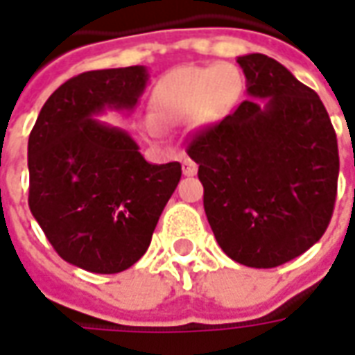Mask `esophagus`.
Instances as JSON below:
<instances>
[{
	"label": "esophagus",
	"instance_id": "34e87169",
	"mask_svg": "<svg viewBox=\"0 0 355 355\" xmlns=\"http://www.w3.org/2000/svg\"><path fill=\"white\" fill-rule=\"evenodd\" d=\"M182 173H184L186 177H193L198 173V163L190 159V157H184L182 159Z\"/></svg>",
	"mask_w": 355,
	"mask_h": 355
}]
</instances>
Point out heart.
I'll use <instances>...</instances> for the list:
<instances>
[{"label": "heart", "instance_id": "obj_1", "mask_svg": "<svg viewBox=\"0 0 355 355\" xmlns=\"http://www.w3.org/2000/svg\"><path fill=\"white\" fill-rule=\"evenodd\" d=\"M241 85V76L232 64L178 68L155 85L152 117L167 125L186 121L196 114L201 121H213L238 101Z\"/></svg>", "mask_w": 355, "mask_h": 355}]
</instances>
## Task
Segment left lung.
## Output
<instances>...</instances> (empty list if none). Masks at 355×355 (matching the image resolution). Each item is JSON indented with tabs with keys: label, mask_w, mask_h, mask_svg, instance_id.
Here are the masks:
<instances>
[{
	"label": "left lung",
	"mask_w": 355,
	"mask_h": 355,
	"mask_svg": "<svg viewBox=\"0 0 355 355\" xmlns=\"http://www.w3.org/2000/svg\"><path fill=\"white\" fill-rule=\"evenodd\" d=\"M249 101L193 135L203 207L232 261L275 268L327 230L336 200L338 146L318 93L274 58H238ZM266 100L264 105H259Z\"/></svg>",
	"instance_id": "1"
}]
</instances>
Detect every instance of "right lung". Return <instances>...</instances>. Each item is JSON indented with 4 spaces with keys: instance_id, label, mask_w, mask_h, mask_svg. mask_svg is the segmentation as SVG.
Listing matches in <instances>:
<instances>
[{
    "instance_id": "1",
    "label": "right lung",
    "mask_w": 355,
    "mask_h": 355,
    "mask_svg": "<svg viewBox=\"0 0 355 355\" xmlns=\"http://www.w3.org/2000/svg\"><path fill=\"white\" fill-rule=\"evenodd\" d=\"M144 66L83 72L43 104L28 139V205L60 259L93 274H117L146 253L180 163H148L129 132L94 119L132 110Z\"/></svg>"
}]
</instances>
